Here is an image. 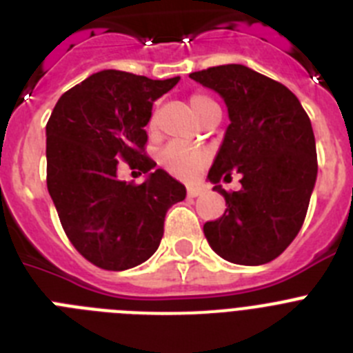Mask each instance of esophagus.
Here are the masks:
<instances>
[{
	"label": "esophagus",
	"mask_w": 353,
	"mask_h": 353,
	"mask_svg": "<svg viewBox=\"0 0 353 353\" xmlns=\"http://www.w3.org/2000/svg\"><path fill=\"white\" fill-rule=\"evenodd\" d=\"M203 192V187L196 185V183H191V185H187V196H191V198H196Z\"/></svg>",
	"instance_id": "1"
}]
</instances>
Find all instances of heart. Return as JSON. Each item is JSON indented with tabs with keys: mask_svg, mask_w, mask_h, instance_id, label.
Listing matches in <instances>:
<instances>
[{
	"mask_svg": "<svg viewBox=\"0 0 353 353\" xmlns=\"http://www.w3.org/2000/svg\"><path fill=\"white\" fill-rule=\"evenodd\" d=\"M191 111L194 113V117L198 118L199 114L205 113L207 109L215 108V102L212 101L210 97L205 95V93H194L191 97ZM155 125V118L152 117L150 120V127ZM159 161L164 168H166L170 173H173L174 176H180V179H191L199 171V168L203 166L207 162V154L203 150L191 148V146H183L180 143H170L166 148L162 150L161 155H159Z\"/></svg>",
	"mask_w": 353,
	"mask_h": 353,
	"instance_id": "1",
	"label": "heart"
}]
</instances>
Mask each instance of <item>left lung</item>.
Wrapping results in <instances>:
<instances>
[{
    "label": "left lung",
    "instance_id": "8db88e82",
    "mask_svg": "<svg viewBox=\"0 0 353 353\" xmlns=\"http://www.w3.org/2000/svg\"><path fill=\"white\" fill-rule=\"evenodd\" d=\"M189 77L219 93L230 117L208 171L228 208L223 217L205 223V236L232 263H269L301 232L316 182L310 117L285 84L245 65H219ZM232 170L243 174V187L226 193L219 182Z\"/></svg>",
    "mask_w": 353,
    "mask_h": 353
}]
</instances>
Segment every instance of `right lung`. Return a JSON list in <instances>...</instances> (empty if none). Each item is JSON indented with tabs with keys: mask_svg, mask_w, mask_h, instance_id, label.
I'll use <instances>...</instances> for the list:
<instances>
[{
	"mask_svg": "<svg viewBox=\"0 0 353 353\" xmlns=\"http://www.w3.org/2000/svg\"><path fill=\"white\" fill-rule=\"evenodd\" d=\"M179 81L97 72L60 97L46 125L48 191L72 245L101 269L148 260L168 208L185 199V187L145 155L152 105ZM120 160L145 182L118 181Z\"/></svg>",
	"mask_w": 353,
	"mask_h": 353,
	"instance_id": "right-lung-1",
	"label": "right lung"
}]
</instances>
